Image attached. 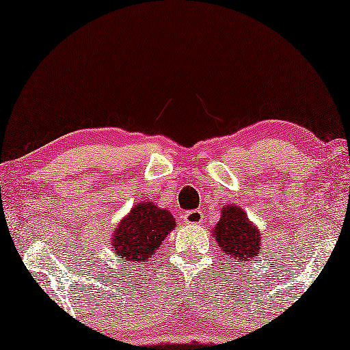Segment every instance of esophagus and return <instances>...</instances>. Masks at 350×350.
Returning a JSON list of instances; mask_svg holds the SVG:
<instances>
[{"label": "esophagus", "instance_id": "1", "mask_svg": "<svg viewBox=\"0 0 350 350\" xmlns=\"http://www.w3.org/2000/svg\"><path fill=\"white\" fill-rule=\"evenodd\" d=\"M183 219H185L186 225H200V223L203 221V213L198 209L187 211V213L183 215Z\"/></svg>", "mask_w": 350, "mask_h": 350}]
</instances>
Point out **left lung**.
<instances>
[{
    "label": "left lung",
    "instance_id": "obj_1",
    "mask_svg": "<svg viewBox=\"0 0 350 350\" xmlns=\"http://www.w3.org/2000/svg\"><path fill=\"white\" fill-rule=\"evenodd\" d=\"M213 236L223 253L234 262H248L262 250L259 229L236 204L221 208L220 220L213 229Z\"/></svg>",
    "mask_w": 350,
    "mask_h": 350
}]
</instances>
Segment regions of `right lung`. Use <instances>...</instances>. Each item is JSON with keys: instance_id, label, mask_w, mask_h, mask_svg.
Wrapping results in <instances>:
<instances>
[{"instance_id": "obj_1", "label": "right lung", "mask_w": 350, "mask_h": 350, "mask_svg": "<svg viewBox=\"0 0 350 350\" xmlns=\"http://www.w3.org/2000/svg\"><path fill=\"white\" fill-rule=\"evenodd\" d=\"M175 225V217L167 209H159L150 202L135 204L111 236V248L124 270L154 256Z\"/></svg>"}]
</instances>
